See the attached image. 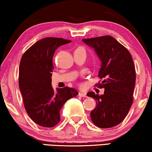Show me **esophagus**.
Instances as JSON below:
<instances>
[{"label": "esophagus", "mask_w": 152, "mask_h": 152, "mask_svg": "<svg viewBox=\"0 0 152 152\" xmlns=\"http://www.w3.org/2000/svg\"><path fill=\"white\" fill-rule=\"evenodd\" d=\"M78 96L81 97H83V98H86L87 97L86 93H83V92H80L79 94H78Z\"/></svg>", "instance_id": "obj_1"}]
</instances>
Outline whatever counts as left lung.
<instances>
[{
    "instance_id": "8db88e82",
    "label": "left lung",
    "mask_w": 152,
    "mask_h": 152,
    "mask_svg": "<svg viewBox=\"0 0 152 152\" xmlns=\"http://www.w3.org/2000/svg\"><path fill=\"white\" fill-rule=\"evenodd\" d=\"M94 49L101 65L98 76L104 78L99 86L103 95L88 92L87 96L96 100V107L91 113L95 125L110 128L120 124L128 113L133 102L136 73L129 51L111 36L82 39Z\"/></svg>"
}]
</instances>
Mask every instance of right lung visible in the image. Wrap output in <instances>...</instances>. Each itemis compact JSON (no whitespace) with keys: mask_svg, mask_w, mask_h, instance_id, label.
Wrapping results in <instances>:
<instances>
[{"mask_svg":"<svg viewBox=\"0 0 152 152\" xmlns=\"http://www.w3.org/2000/svg\"><path fill=\"white\" fill-rule=\"evenodd\" d=\"M71 42L62 38H43L32 45L21 58L19 87L24 105L30 118L42 127L57 125L63 105L78 94L73 88H57L54 91L52 86L54 52L58 47Z\"/></svg>","mask_w":152,"mask_h":152,"instance_id":"1","label":"right lung"}]
</instances>
